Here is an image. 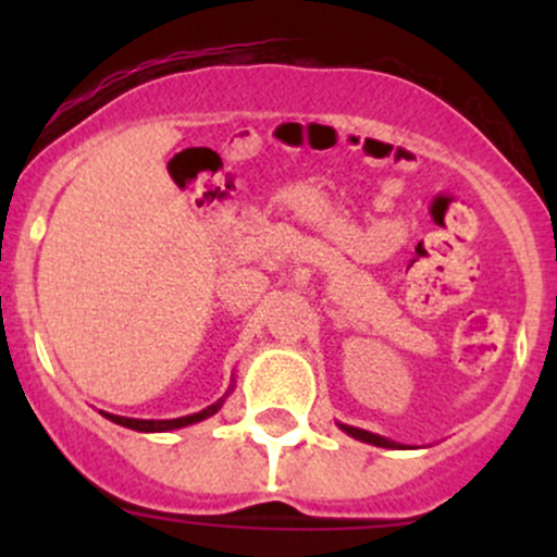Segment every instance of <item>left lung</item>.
Masks as SVG:
<instances>
[{
	"label": "left lung",
	"instance_id": "left-lung-1",
	"mask_svg": "<svg viewBox=\"0 0 557 557\" xmlns=\"http://www.w3.org/2000/svg\"><path fill=\"white\" fill-rule=\"evenodd\" d=\"M339 425L342 431H345L347 436H352V440H358V442H367V445H374V447H401L398 445V442H393V440H385V436H380V434H372V431H363V429H356V425H347V423H336Z\"/></svg>",
	"mask_w": 557,
	"mask_h": 557
}]
</instances>
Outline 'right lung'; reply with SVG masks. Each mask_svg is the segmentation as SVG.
<instances>
[{"label": "right lung", "mask_w": 557, "mask_h": 557, "mask_svg": "<svg viewBox=\"0 0 557 557\" xmlns=\"http://www.w3.org/2000/svg\"><path fill=\"white\" fill-rule=\"evenodd\" d=\"M234 391V385L228 387V393ZM226 396L218 398L215 404H210L207 409H201V412H194V414H185V418H172V420H139V418H121V414H110V412H102L107 420H112V423L123 425V429H132V431H143V434H161V431H174V429H185V425H194L199 423V420H207L212 418V414L218 412V409L223 407V401H226Z\"/></svg>", "instance_id": "obj_1"}]
</instances>
